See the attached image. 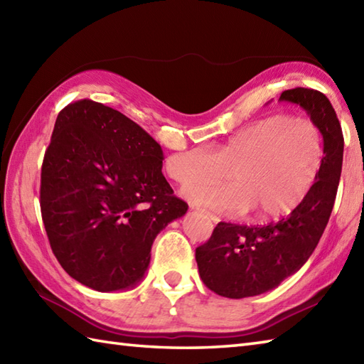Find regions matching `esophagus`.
<instances>
[{"instance_id":"obj_1","label":"esophagus","mask_w":364,"mask_h":364,"mask_svg":"<svg viewBox=\"0 0 364 364\" xmlns=\"http://www.w3.org/2000/svg\"><path fill=\"white\" fill-rule=\"evenodd\" d=\"M196 211L197 213H200V214H203L205 215V218H208V219H210L211 222H214V223H218L219 222V218H218V215H214L213 213H210V211H206V210H198V208H196Z\"/></svg>"}]
</instances>
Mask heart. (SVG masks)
<instances>
[{
  "label": "heart",
  "instance_id": "b5f03b06",
  "mask_svg": "<svg viewBox=\"0 0 364 364\" xmlns=\"http://www.w3.org/2000/svg\"><path fill=\"white\" fill-rule=\"evenodd\" d=\"M323 164V137L313 122L272 114L230 136L215 151L198 145L167 161V172L186 184L192 203L222 214L253 210L257 219L289 214L310 194Z\"/></svg>",
  "mask_w": 364,
  "mask_h": 364
}]
</instances>
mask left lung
<instances>
[{"mask_svg":"<svg viewBox=\"0 0 364 364\" xmlns=\"http://www.w3.org/2000/svg\"><path fill=\"white\" fill-rule=\"evenodd\" d=\"M278 102L304 107L323 137V164L313 189L288 218L264 227L220 222L196 249L203 283L228 299L259 296L296 274L326 230L343 168L344 137L330 100L314 89L284 90Z\"/></svg>","mask_w":364,"mask_h":364,"instance_id":"left-lung-1","label":"left lung"}]
</instances>
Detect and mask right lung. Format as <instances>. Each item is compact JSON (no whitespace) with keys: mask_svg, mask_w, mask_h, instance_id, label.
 <instances>
[{"mask_svg":"<svg viewBox=\"0 0 364 364\" xmlns=\"http://www.w3.org/2000/svg\"><path fill=\"white\" fill-rule=\"evenodd\" d=\"M162 159L161 145L109 106L81 100L59 112L41 210L54 257L76 282L114 292L142 280L154 237L188 211Z\"/></svg>","mask_w":364,"mask_h":364,"instance_id":"1","label":"right lung"}]
</instances>
